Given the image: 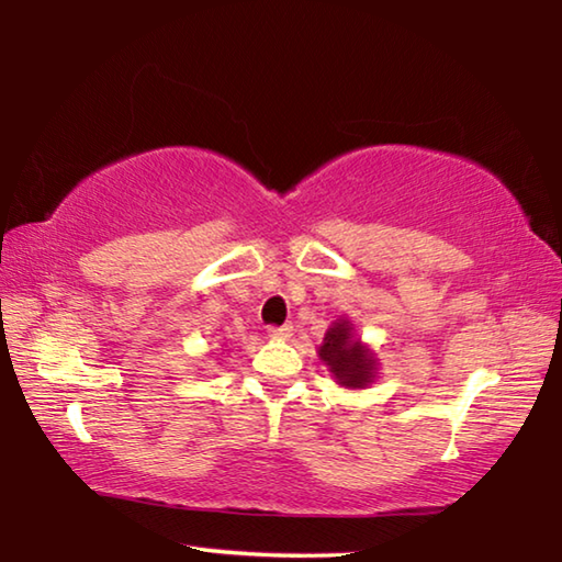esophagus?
<instances>
[{"instance_id": "1", "label": "esophagus", "mask_w": 562, "mask_h": 562, "mask_svg": "<svg viewBox=\"0 0 562 562\" xmlns=\"http://www.w3.org/2000/svg\"><path fill=\"white\" fill-rule=\"evenodd\" d=\"M270 337H272V339H290V337H292V325L270 327Z\"/></svg>"}]
</instances>
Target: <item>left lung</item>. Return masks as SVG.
Segmentation results:
<instances>
[{"label": "left lung", "instance_id": "left-lung-1", "mask_svg": "<svg viewBox=\"0 0 562 562\" xmlns=\"http://www.w3.org/2000/svg\"><path fill=\"white\" fill-rule=\"evenodd\" d=\"M317 357L339 386L367 389L379 374V359L374 349L364 345L349 317L331 322L325 339L317 347Z\"/></svg>", "mask_w": 562, "mask_h": 562}]
</instances>
